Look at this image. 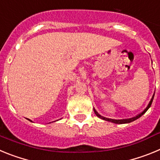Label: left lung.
Here are the masks:
<instances>
[{
  "instance_id": "8db88e82",
  "label": "left lung",
  "mask_w": 160,
  "mask_h": 160,
  "mask_svg": "<svg viewBox=\"0 0 160 160\" xmlns=\"http://www.w3.org/2000/svg\"><path fill=\"white\" fill-rule=\"evenodd\" d=\"M154 95H155V94H154ZM154 95L152 96V99H151V101H150V102H149V104H148V107H147L146 108L144 109V111H142V112H141L140 114H138V115H136V116H135V117H133V118H128V119H119V120H117V119H111V118H105V117L101 116V115H100V114H98V113L97 111H95V110H94V113H95V114H96V115H97L98 117V118H102V119H103V120H107V121H109V122H114V123H117V124L129 123V122H133V121H135V120H136L137 118H140V117L142 116V114H145V113H146V111H148V109L150 108V107L152 106V102H153V99H154Z\"/></svg>"
}]
</instances>
